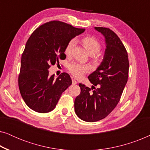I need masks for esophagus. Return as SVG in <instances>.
I'll return each instance as SVG.
<instances>
[{
  "mask_svg": "<svg viewBox=\"0 0 150 150\" xmlns=\"http://www.w3.org/2000/svg\"><path fill=\"white\" fill-rule=\"evenodd\" d=\"M72 83L74 84V85H76V84H77V83H78V82H77L76 80H75V79H72Z\"/></svg>",
  "mask_w": 150,
  "mask_h": 150,
  "instance_id": "1",
  "label": "esophagus"
}]
</instances>
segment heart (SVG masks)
Masks as SVG:
<instances>
[{
  "label": "heart",
  "instance_id": "obj_1",
  "mask_svg": "<svg viewBox=\"0 0 150 150\" xmlns=\"http://www.w3.org/2000/svg\"><path fill=\"white\" fill-rule=\"evenodd\" d=\"M75 40H71L67 43L65 48V54L67 56L70 55L71 50L75 45ZM82 43L84 48L86 51L89 53L90 55L96 54L98 53L101 49V45L100 42L95 38H91V37H87L85 38L82 40ZM69 71L76 78H81L83 76V74L87 72L89 70V67L87 65L80 64L76 63H71L68 65Z\"/></svg>",
  "mask_w": 150,
  "mask_h": 150
}]
</instances>
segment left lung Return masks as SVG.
Here are the masks:
<instances>
[{"instance_id": "1", "label": "left lung", "mask_w": 150, "mask_h": 150, "mask_svg": "<svg viewBox=\"0 0 150 150\" xmlns=\"http://www.w3.org/2000/svg\"><path fill=\"white\" fill-rule=\"evenodd\" d=\"M94 28L105 38V52L100 65L88 76L93 84L91 89L79 83L81 93L74 101L76 114L87 122L105 118L115 108L128 81L129 70L128 53L119 37L108 28Z\"/></svg>"}]
</instances>
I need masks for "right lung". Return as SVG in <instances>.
<instances>
[{
    "label": "right lung",
    "mask_w": 150,
    "mask_h": 150,
    "mask_svg": "<svg viewBox=\"0 0 150 150\" xmlns=\"http://www.w3.org/2000/svg\"><path fill=\"white\" fill-rule=\"evenodd\" d=\"M85 30L63 22L50 21L30 35L22 56L18 85L24 101L32 110L41 113L52 111L63 92L71 85L68 74L63 72L55 79L54 74L49 76L48 69L59 59L66 58L67 43Z\"/></svg>",
    "instance_id": "add662e5"
}]
</instances>
